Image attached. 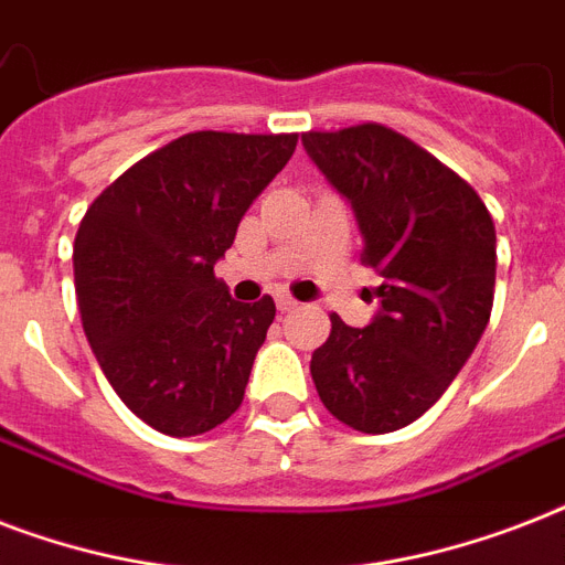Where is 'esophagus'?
<instances>
[{"mask_svg": "<svg viewBox=\"0 0 565 565\" xmlns=\"http://www.w3.org/2000/svg\"><path fill=\"white\" fill-rule=\"evenodd\" d=\"M275 305H278V310H281V313H290V310L299 308V301L292 299V296H287V292H281V296H275Z\"/></svg>", "mask_w": 565, "mask_h": 565, "instance_id": "obj_1", "label": "esophagus"}]
</instances>
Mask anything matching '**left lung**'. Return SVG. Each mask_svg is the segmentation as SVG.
Returning <instances> with one entry per match:
<instances>
[{"label": "left lung", "mask_w": 565, "mask_h": 565, "mask_svg": "<svg viewBox=\"0 0 565 565\" xmlns=\"http://www.w3.org/2000/svg\"><path fill=\"white\" fill-rule=\"evenodd\" d=\"M301 143L352 202L361 260L384 278L370 326L331 317L310 375L331 416L390 434L446 393L481 340L495 292V225L457 172L393 128L308 131Z\"/></svg>", "instance_id": "left-lung-1"}]
</instances>
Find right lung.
<instances>
[{"mask_svg":"<svg viewBox=\"0 0 565 565\" xmlns=\"http://www.w3.org/2000/svg\"><path fill=\"white\" fill-rule=\"evenodd\" d=\"M296 140L193 131L84 213L73 248L84 334L128 411L161 434L195 437L243 404L275 301H234L213 264Z\"/></svg>","mask_w":565,"mask_h":565,"instance_id":"1","label":"right lung"}]
</instances>
